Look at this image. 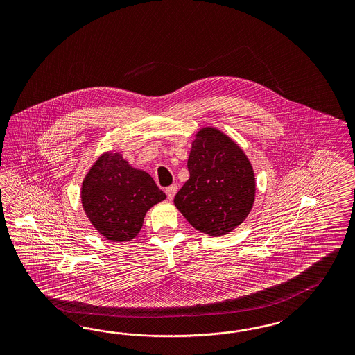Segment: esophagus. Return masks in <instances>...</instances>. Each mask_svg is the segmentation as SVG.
<instances>
[{
	"label": "esophagus",
	"instance_id": "esophagus-1",
	"mask_svg": "<svg viewBox=\"0 0 355 355\" xmlns=\"http://www.w3.org/2000/svg\"><path fill=\"white\" fill-rule=\"evenodd\" d=\"M165 193H166L168 199H169V200H172L173 198H174V195L177 193V184H172V186L166 187V189H165Z\"/></svg>",
	"mask_w": 355,
	"mask_h": 355
}]
</instances>
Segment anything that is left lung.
<instances>
[{"mask_svg":"<svg viewBox=\"0 0 355 355\" xmlns=\"http://www.w3.org/2000/svg\"><path fill=\"white\" fill-rule=\"evenodd\" d=\"M190 178L174 205L196 230L211 236L229 234L250 215L257 181L246 153L214 126L198 130L187 160Z\"/></svg>","mask_w":355,"mask_h":355,"instance_id":"1","label":"left lung"}]
</instances>
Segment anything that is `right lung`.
Here are the masks:
<instances>
[{
	"mask_svg": "<svg viewBox=\"0 0 355 355\" xmlns=\"http://www.w3.org/2000/svg\"><path fill=\"white\" fill-rule=\"evenodd\" d=\"M165 199L150 174L131 166L117 150L103 152L80 187L87 218L112 242L134 239L150 208Z\"/></svg>",
	"mask_w": 355,
	"mask_h": 355,
	"instance_id": "obj_1",
	"label": "right lung"
}]
</instances>
